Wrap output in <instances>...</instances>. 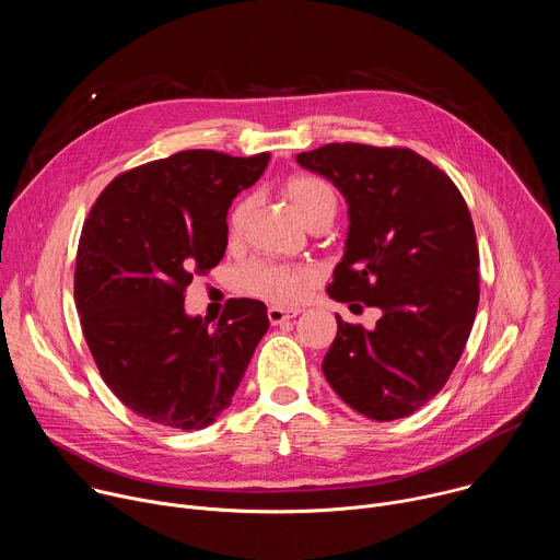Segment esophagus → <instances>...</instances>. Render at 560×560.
I'll use <instances>...</instances> for the list:
<instances>
[{
  "mask_svg": "<svg viewBox=\"0 0 560 560\" xmlns=\"http://www.w3.org/2000/svg\"><path fill=\"white\" fill-rule=\"evenodd\" d=\"M296 314H299L296 310H283V307H277V305H270V307H268V318H270L272 326L285 324L288 318H294Z\"/></svg>",
  "mask_w": 560,
  "mask_h": 560,
  "instance_id": "esophagus-1",
  "label": "esophagus"
}]
</instances>
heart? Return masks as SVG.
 Here are the masks:
<instances>
[{"instance_id": "1", "label": "heart", "mask_w": 560, "mask_h": 560, "mask_svg": "<svg viewBox=\"0 0 560 560\" xmlns=\"http://www.w3.org/2000/svg\"><path fill=\"white\" fill-rule=\"evenodd\" d=\"M283 192L296 214L305 221V225L314 219L332 221L337 212V195L335 190L318 177L296 175L290 177L283 186ZM253 199L244 197L238 199L228 217V228L232 234H238L250 214ZM242 285L261 299H268L279 305H292L303 299L307 285L312 283V272L301 266L275 264V261H255L238 275Z\"/></svg>"}]
</instances>
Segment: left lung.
<instances>
[{"mask_svg":"<svg viewBox=\"0 0 560 560\" xmlns=\"http://www.w3.org/2000/svg\"><path fill=\"white\" fill-rule=\"evenodd\" d=\"M348 203V238L328 294L378 307L346 324L324 359L332 389L374 421L404 419L441 392L478 307V248L454 182L410 148L328 143L296 154Z\"/></svg>","mask_w":560,"mask_h":560,"instance_id":"8db88e82","label":"left lung"}]
</instances>
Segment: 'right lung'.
Here are the masks:
<instances>
[{
    "instance_id": "right-lung-1",
    "label": "right lung",
    "mask_w": 560,
    "mask_h": 560,
    "mask_svg": "<svg viewBox=\"0 0 560 560\" xmlns=\"http://www.w3.org/2000/svg\"><path fill=\"white\" fill-rule=\"evenodd\" d=\"M270 152L184 150L113 179L82 228L74 303L102 378L135 415L177 430L217 421L270 322L232 299L219 322L190 316L184 292L228 246V208Z\"/></svg>"
}]
</instances>
